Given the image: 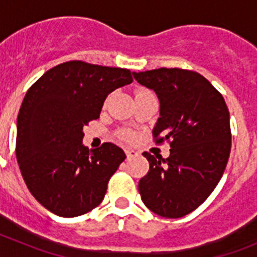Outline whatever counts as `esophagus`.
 <instances>
[{
  "label": "esophagus",
  "mask_w": 257,
  "mask_h": 257,
  "mask_svg": "<svg viewBox=\"0 0 257 257\" xmlns=\"http://www.w3.org/2000/svg\"><path fill=\"white\" fill-rule=\"evenodd\" d=\"M126 156H127V160H131V158H134V157L138 156V152H135L134 149H126Z\"/></svg>",
  "instance_id": "obj_1"
}]
</instances>
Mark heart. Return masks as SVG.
Instances as JSON below:
<instances>
[{
	"label": "heart",
	"mask_w": 257,
	"mask_h": 257,
	"mask_svg": "<svg viewBox=\"0 0 257 257\" xmlns=\"http://www.w3.org/2000/svg\"><path fill=\"white\" fill-rule=\"evenodd\" d=\"M142 91H148V90H142ZM142 91H139V92H142ZM119 135H121L122 139H124V140H133L134 139V134L131 133V131L123 130L119 133Z\"/></svg>",
	"instance_id": "obj_1"
}]
</instances>
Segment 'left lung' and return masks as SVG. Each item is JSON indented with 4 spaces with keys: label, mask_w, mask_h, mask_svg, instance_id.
<instances>
[{
    "label": "left lung",
    "mask_w": 257,
    "mask_h": 257,
    "mask_svg": "<svg viewBox=\"0 0 257 257\" xmlns=\"http://www.w3.org/2000/svg\"><path fill=\"white\" fill-rule=\"evenodd\" d=\"M134 77L160 99L154 143L171 147L166 160L143 153L149 171L139 181L140 196L157 215L183 217L207 199L225 171L231 147L228 106L216 88L193 70L158 68L134 72Z\"/></svg>",
    "instance_id": "1"
}]
</instances>
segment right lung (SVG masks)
<instances>
[{"instance_id":"add662e5","label":"right lung","mask_w":257,"mask_h":257,"mask_svg":"<svg viewBox=\"0 0 257 257\" xmlns=\"http://www.w3.org/2000/svg\"><path fill=\"white\" fill-rule=\"evenodd\" d=\"M133 82L128 69L72 60L47 70L27 91L17 133V160L32 196L58 216L97 207L126 158L104 143L88 151L83 126L100 117L106 96Z\"/></svg>"}]
</instances>
